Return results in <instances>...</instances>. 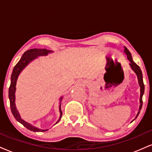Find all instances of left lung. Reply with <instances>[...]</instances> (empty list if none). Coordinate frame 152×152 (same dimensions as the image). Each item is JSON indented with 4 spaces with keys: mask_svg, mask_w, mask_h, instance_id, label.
I'll return each instance as SVG.
<instances>
[{
    "mask_svg": "<svg viewBox=\"0 0 152 152\" xmlns=\"http://www.w3.org/2000/svg\"><path fill=\"white\" fill-rule=\"evenodd\" d=\"M124 52L125 53L126 56H127V59H128L129 62H130V63L129 64V66L131 67L132 70L134 71L135 74H136L137 76L138 83H139V85H140V107H139V111H138L137 114V115H136V117H135V118L134 119V120L132 121V122H133L135 120V119L137 118V116L139 115V114H140V113L141 109H142V103H143V102H142V96H143L144 93V82H143V76H142V71H141L140 66H139L135 62H134V61H133L132 56L131 53L129 52V51L127 48H126V47H125V49H124Z\"/></svg>",
    "mask_w": 152,
    "mask_h": 152,
    "instance_id": "left-lung-1",
    "label": "left lung"
}]
</instances>
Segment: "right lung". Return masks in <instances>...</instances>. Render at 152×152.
Wrapping results in <instances>:
<instances>
[{
  "label": "right lung",
  "instance_id": "obj_1",
  "mask_svg": "<svg viewBox=\"0 0 152 152\" xmlns=\"http://www.w3.org/2000/svg\"><path fill=\"white\" fill-rule=\"evenodd\" d=\"M53 51L47 50L46 49H31L30 50H27L25 52L22 56V57L20 59V61L18 62V64L14 66L13 70H12V74H11V78H10V86L9 88L8 91V97L9 100H10V109H11L12 113L13 115L14 118L16 119V120L21 123L28 129L29 130L33 131V132H46L48 130L47 129H41L39 128L35 127V126L31 125L30 123L27 122L21 118L19 112L17 110L15 105V91H16V83H17L18 78L19 75L20 74L22 71L23 70L25 67L27 66L29 64L31 63L38 56H47L50 53H52ZM63 97H61L59 99V113L60 116L57 122L54 124L55 125L56 123L59 122L60 119H61L62 116V112L61 110V102Z\"/></svg>",
  "mask_w": 152,
  "mask_h": 152
}]
</instances>
